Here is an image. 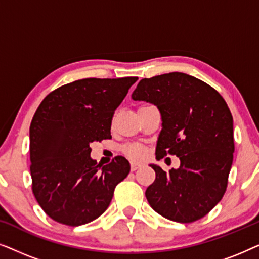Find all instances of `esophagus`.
Segmentation results:
<instances>
[{"label":"esophagus","mask_w":259,"mask_h":259,"mask_svg":"<svg viewBox=\"0 0 259 259\" xmlns=\"http://www.w3.org/2000/svg\"><path fill=\"white\" fill-rule=\"evenodd\" d=\"M140 167H141V165L137 164V162H132V164H131V171H137V169Z\"/></svg>","instance_id":"1"}]
</instances>
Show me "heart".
I'll return each mask as SVG.
<instances>
[{"label":"heart","mask_w":259,"mask_h":259,"mask_svg":"<svg viewBox=\"0 0 259 259\" xmlns=\"http://www.w3.org/2000/svg\"><path fill=\"white\" fill-rule=\"evenodd\" d=\"M123 153H125L128 158L134 159V160H140V159H143L145 157V154H146V150H145V147L141 146V145L131 144L123 147Z\"/></svg>","instance_id":"heart-1"}]
</instances>
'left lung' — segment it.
Returning a JSON list of instances; mask_svg holds the SVG:
<instances>
[{"label":"left lung","mask_w":259,"mask_h":259,"mask_svg":"<svg viewBox=\"0 0 259 259\" xmlns=\"http://www.w3.org/2000/svg\"><path fill=\"white\" fill-rule=\"evenodd\" d=\"M132 99L151 102L160 111L157 159L171 154L180 160L179 168L168 173L151 165L155 180L145 193L151 207L173 222L203 218L228 187L235 152L228 104L210 84L179 72L140 80Z\"/></svg>","instance_id":"8db88e82"}]
</instances>
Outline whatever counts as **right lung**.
<instances>
[{"label": "right lung", "mask_w": 259, "mask_h": 259, "mask_svg": "<svg viewBox=\"0 0 259 259\" xmlns=\"http://www.w3.org/2000/svg\"><path fill=\"white\" fill-rule=\"evenodd\" d=\"M138 77L76 80L38 106L29 128L31 190L53 221L87 224L104 213L115 186L128 176L121 155L100 167L90 144L111 139L112 118Z\"/></svg>", "instance_id": "add662e5"}]
</instances>
